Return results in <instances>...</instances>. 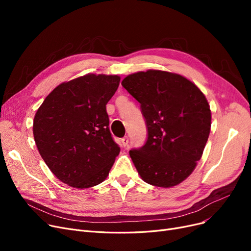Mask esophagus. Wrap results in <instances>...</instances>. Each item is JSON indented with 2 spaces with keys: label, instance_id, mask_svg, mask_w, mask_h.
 Here are the masks:
<instances>
[{
  "label": "esophagus",
  "instance_id": "34e87169",
  "mask_svg": "<svg viewBox=\"0 0 251 251\" xmlns=\"http://www.w3.org/2000/svg\"><path fill=\"white\" fill-rule=\"evenodd\" d=\"M128 142H129V138H128V136H125V137H123L122 139H121V144L123 147H126L127 144H128Z\"/></svg>",
  "mask_w": 251,
  "mask_h": 251
}]
</instances>
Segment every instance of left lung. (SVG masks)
Instances as JSON below:
<instances>
[{"instance_id": "1", "label": "left lung", "mask_w": 251, "mask_h": 251, "mask_svg": "<svg viewBox=\"0 0 251 251\" xmlns=\"http://www.w3.org/2000/svg\"><path fill=\"white\" fill-rule=\"evenodd\" d=\"M123 87L141 104L148 141L130 151L140 178L170 188L187 179L203 153L212 112L203 92L180 74L150 69L129 74Z\"/></svg>"}]
</instances>
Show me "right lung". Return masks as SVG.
<instances>
[{"label": "right lung", "mask_w": 251, "mask_h": 251, "mask_svg": "<svg viewBox=\"0 0 251 251\" xmlns=\"http://www.w3.org/2000/svg\"><path fill=\"white\" fill-rule=\"evenodd\" d=\"M120 79L87 73L63 82L35 113L32 130L39 154L51 173L71 187L83 189L103 182L120 152L105 108Z\"/></svg>", "instance_id": "add662e5"}]
</instances>
